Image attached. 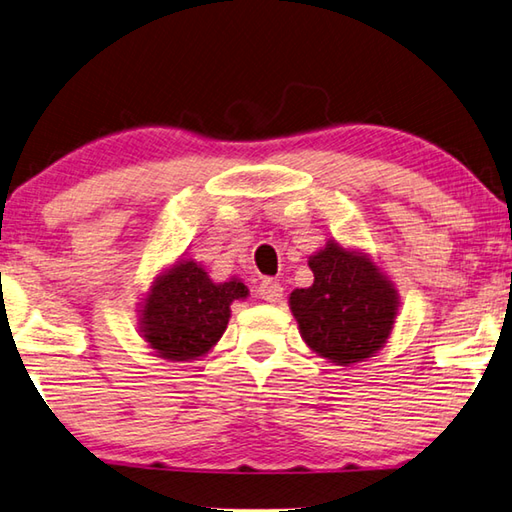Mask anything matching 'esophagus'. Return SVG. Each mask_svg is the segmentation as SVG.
Here are the masks:
<instances>
[{
    "instance_id": "34e87169",
    "label": "esophagus",
    "mask_w": 512,
    "mask_h": 512,
    "mask_svg": "<svg viewBox=\"0 0 512 512\" xmlns=\"http://www.w3.org/2000/svg\"><path fill=\"white\" fill-rule=\"evenodd\" d=\"M258 294H260V298H263V301H267V303H281L283 287H281V283L269 281V278H265V281L258 285Z\"/></svg>"
}]
</instances>
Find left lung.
Wrapping results in <instances>:
<instances>
[{
  "label": "left lung",
  "mask_w": 512,
  "mask_h": 512,
  "mask_svg": "<svg viewBox=\"0 0 512 512\" xmlns=\"http://www.w3.org/2000/svg\"><path fill=\"white\" fill-rule=\"evenodd\" d=\"M310 287L289 294L303 341L334 365L368 361L388 343L399 314V292L363 249L327 240L307 260Z\"/></svg>",
  "instance_id": "obj_1"
}]
</instances>
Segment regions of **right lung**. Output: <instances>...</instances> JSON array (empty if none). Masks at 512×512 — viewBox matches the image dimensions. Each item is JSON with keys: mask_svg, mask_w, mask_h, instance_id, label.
<instances>
[{"mask_svg": "<svg viewBox=\"0 0 512 512\" xmlns=\"http://www.w3.org/2000/svg\"><path fill=\"white\" fill-rule=\"evenodd\" d=\"M247 296L240 278L214 283L196 260L178 258L153 278L138 303L140 336L160 359L198 361L225 334L231 303Z\"/></svg>", "mask_w": 512, "mask_h": 512, "instance_id": "add662e5", "label": "right lung"}]
</instances>
